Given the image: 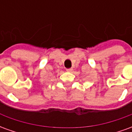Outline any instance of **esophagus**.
Returning a JSON list of instances; mask_svg holds the SVG:
<instances>
[{
    "label": "esophagus",
    "mask_w": 132,
    "mask_h": 132,
    "mask_svg": "<svg viewBox=\"0 0 132 132\" xmlns=\"http://www.w3.org/2000/svg\"><path fill=\"white\" fill-rule=\"evenodd\" d=\"M66 71H67V72H72V71H73V69H66Z\"/></svg>",
    "instance_id": "1"
}]
</instances>
